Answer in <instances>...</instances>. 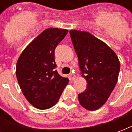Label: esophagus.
<instances>
[{"instance_id": "34e87169", "label": "esophagus", "mask_w": 132, "mask_h": 132, "mask_svg": "<svg viewBox=\"0 0 132 132\" xmlns=\"http://www.w3.org/2000/svg\"><path fill=\"white\" fill-rule=\"evenodd\" d=\"M70 77V79H72V81L75 80L76 76L75 75H72V74H71Z\"/></svg>"}]
</instances>
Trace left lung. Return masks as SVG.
<instances>
[{"label": "left lung", "mask_w": 132, "mask_h": 132, "mask_svg": "<svg viewBox=\"0 0 132 132\" xmlns=\"http://www.w3.org/2000/svg\"><path fill=\"white\" fill-rule=\"evenodd\" d=\"M79 60L81 77L87 87L78 95L81 106L96 110L105 103L118 80L120 69L117 55L105 43L91 34L70 31Z\"/></svg>", "instance_id": "obj_1"}]
</instances>
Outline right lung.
Listing matches in <instances>:
<instances>
[{
	"instance_id": "right-lung-1",
	"label": "right lung",
	"mask_w": 132,
	"mask_h": 132,
	"mask_svg": "<svg viewBox=\"0 0 132 132\" xmlns=\"http://www.w3.org/2000/svg\"><path fill=\"white\" fill-rule=\"evenodd\" d=\"M68 30L48 28L29 44L16 65V77L24 96L36 108L46 110L56 104L69 80L54 69L55 49Z\"/></svg>"
}]
</instances>
